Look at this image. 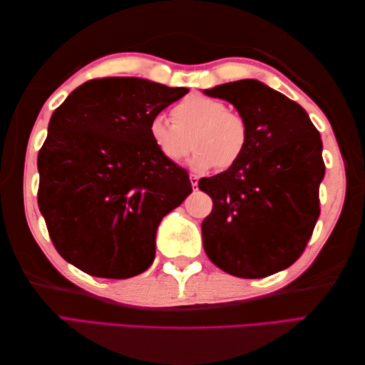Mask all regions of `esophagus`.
Returning <instances> with one entry per match:
<instances>
[{
    "mask_svg": "<svg viewBox=\"0 0 365 365\" xmlns=\"http://www.w3.org/2000/svg\"><path fill=\"white\" fill-rule=\"evenodd\" d=\"M190 182H191V185H192V188H197L199 177H197V175H195V174H191V175H190Z\"/></svg>",
    "mask_w": 365,
    "mask_h": 365,
    "instance_id": "1",
    "label": "esophagus"
}]
</instances>
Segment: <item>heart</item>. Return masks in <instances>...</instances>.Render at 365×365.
Wrapping results in <instances>:
<instances>
[{"label": "heart", "mask_w": 365, "mask_h": 365, "mask_svg": "<svg viewBox=\"0 0 365 365\" xmlns=\"http://www.w3.org/2000/svg\"><path fill=\"white\" fill-rule=\"evenodd\" d=\"M173 122L155 115L149 122V138L163 158L180 165L191 152L190 136L196 147L191 165L196 169L220 166L227 169L242 160L250 143V125L245 115L226 103L205 96H190L178 102Z\"/></svg>", "instance_id": "heart-1"}]
</instances>
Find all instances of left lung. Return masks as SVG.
I'll return each instance as SVG.
<instances>
[{
  "instance_id": "1",
  "label": "left lung",
  "mask_w": 365,
  "mask_h": 365,
  "mask_svg": "<svg viewBox=\"0 0 365 365\" xmlns=\"http://www.w3.org/2000/svg\"><path fill=\"white\" fill-rule=\"evenodd\" d=\"M204 92L227 100L250 125L242 160L199 180L213 200L202 221L205 254L232 276L267 277L301 257L320 216V133L297 102L257 80Z\"/></svg>"
}]
</instances>
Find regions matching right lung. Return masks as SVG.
<instances>
[{
    "label": "right lung",
    "mask_w": 365,
    "mask_h": 365,
    "mask_svg": "<svg viewBox=\"0 0 365 365\" xmlns=\"http://www.w3.org/2000/svg\"><path fill=\"white\" fill-rule=\"evenodd\" d=\"M187 88L131 76L96 78L54 110L38 150L37 204L61 257L106 279L141 274L161 220L192 187L155 149L149 122Z\"/></svg>",
    "instance_id": "obj_1"
}]
</instances>
